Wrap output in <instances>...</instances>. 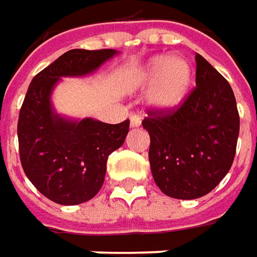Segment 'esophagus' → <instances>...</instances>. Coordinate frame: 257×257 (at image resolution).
<instances>
[{
  "instance_id": "34e87169",
  "label": "esophagus",
  "mask_w": 257,
  "mask_h": 257,
  "mask_svg": "<svg viewBox=\"0 0 257 257\" xmlns=\"http://www.w3.org/2000/svg\"><path fill=\"white\" fill-rule=\"evenodd\" d=\"M140 124H142V118L139 115H136V114H132L130 115V125L132 127H139Z\"/></svg>"
}]
</instances>
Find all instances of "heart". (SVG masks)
Segmentation results:
<instances>
[{"instance_id":"b5f03b06","label":"heart","mask_w":257,"mask_h":257,"mask_svg":"<svg viewBox=\"0 0 257 257\" xmlns=\"http://www.w3.org/2000/svg\"><path fill=\"white\" fill-rule=\"evenodd\" d=\"M192 80V67L186 60L157 55L133 75L132 87L144 88L154 84L149 95L150 108L159 113H169L186 100Z\"/></svg>"}]
</instances>
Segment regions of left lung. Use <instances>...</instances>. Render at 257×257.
Returning a JSON list of instances; mask_svg holds the SVG:
<instances>
[{"instance_id":"1","label":"left lung","mask_w":257,"mask_h":257,"mask_svg":"<svg viewBox=\"0 0 257 257\" xmlns=\"http://www.w3.org/2000/svg\"><path fill=\"white\" fill-rule=\"evenodd\" d=\"M149 160L159 189L192 200L210 193L230 170L239 137V113L230 84L196 54V87L169 113L150 110Z\"/></svg>"}]
</instances>
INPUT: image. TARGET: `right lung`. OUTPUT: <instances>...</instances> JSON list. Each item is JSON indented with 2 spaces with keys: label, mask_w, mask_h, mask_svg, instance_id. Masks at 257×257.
<instances>
[{
  "label": "right lung",
  "mask_w": 257,
  "mask_h": 257,
  "mask_svg": "<svg viewBox=\"0 0 257 257\" xmlns=\"http://www.w3.org/2000/svg\"><path fill=\"white\" fill-rule=\"evenodd\" d=\"M115 54L70 50L35 75L25 94L17 130L21 164L37 190L58 204H80L98 193L107 159L123 146L130 121L65 118L54 111L51 93L61 77L91 74Z\"/></svg>",
  "instance_id": "add662e5"
}]
</instances>
